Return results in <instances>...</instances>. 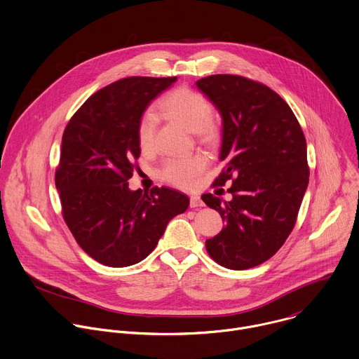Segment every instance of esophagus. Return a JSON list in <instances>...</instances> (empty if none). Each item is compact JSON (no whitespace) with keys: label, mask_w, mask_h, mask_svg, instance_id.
<instances>
[{"label":"esophagus","mask_w":359,"mask_h":359,"mask_svg":"<svg viewBox=\"0 0 359 359\" xmlns=\"http://www.w3.org/2000/svg\"><path fill=\"white\" fill-rule=\"evenodd\" d=\"M205 203H203V201L201 199V196H198V195H192L191 198H189V206L191 208H201V206H203Z\"/></svg>","instance_id":"1"}]
</instances>
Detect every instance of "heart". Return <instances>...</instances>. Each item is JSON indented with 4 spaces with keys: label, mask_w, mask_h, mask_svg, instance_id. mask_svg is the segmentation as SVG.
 <instances>
[{
    "label": "heart",
    "mask_w": 359,
    "mask_h": 359,
    "mask_svg": "<svg viewBox=\"0 0 359 359\" xmlns=\"http://www.w3.org/2000/svg\"><path fill=\"white\" fill-rule=\"evenodd\" d=\"M160 111L165 116L177 121L199 137L210 140L216 135V125L210 116L208 100L198 91L182 87L171 91L160 101ZM157 116L147 111L139 121L137 144L142 151H151L156 143ZM208 160L201 156H188L170 158L164 163L160 175L164 181L184 189H192L198 185L199 177L205 171Z\"/></svg>",
    "instance_id": "1"
}]
</instances>
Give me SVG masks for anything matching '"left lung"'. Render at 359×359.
<instances>
[{
  "mask_svg": "<svg viewBox=\"0 0 359 359\" xmlns=\"http://www.w3.org/2000/svg\"><path fill=\"white\" fill-rule=\"evenodd\" d=\"M222 122L220 161L213 185L233 180L230 201L205 194L226 226L206 240L209 255L229 269L269 259L296 223L309 184L306 139L289 105L266 86L233 74L196 81Z\"/></svg>",
  "mask_w": 359,
  "mask_h": 359,
  "instance_id": "left-lung-1",
  "label": "left lung"
}]
</instances>
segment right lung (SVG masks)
Segmentation results:
<instances>
[{"label": "right lung", "instance_id": "right-lung-1", "mask_svg": "<svg viewBox=\"0 0 359 359\" xmlns=\"http://www.w3.org/2000/svg\"><path fill=\"white\" fill-rule=\"evenodd\" d=\"M177 77H129L91 95L67 123L56 188L65 222L80 247L102 265L140 262L189 198L171 188L132 191L140 156L137 126L149 104Z\"/></svg>", "mask_w": 359, "mask_h": 359}]
</instances>
